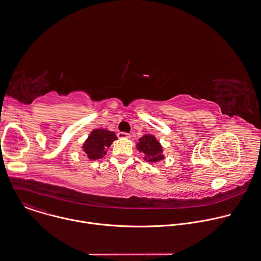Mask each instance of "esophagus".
Returning a JSON list of instances; mask_svg holds the SVG:
<instances>
[{"instance_id":"34e87169","label":"esophagus","mask_w":261,"mask_h":261,"mask_svg":"<svg viewBox=\"0 0 261 261\" xmlns=\"http://www.w3.org/2000/svg\"><path fill=\"white\" fill-rule=\"evenodd\" d=\"M118 137L119 138H130V134L129 133H126V132H119L118 133Z\"/></svg>"}]
</instances>
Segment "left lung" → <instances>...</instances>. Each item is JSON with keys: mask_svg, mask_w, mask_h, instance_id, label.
<instances>
[{"mask_svg": "<svg viewBox=\"0 0 261 261\" xmlns=\"http://www.w3.org/2000/svg\"><path fill=\"white\" fill-rule=\"evenodd\" d=\"M137 149L144 153V160L149 163H158L165 159L163 155V147L153 135L145 134L138 139Z\"/></svg>", "mask_w": 261, "mask_h": 261, "instance_id": "8db88e82", "label": "left lung"}]
</instances>
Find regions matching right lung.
<instances>
[{
	"mask_svg": "<svg viewBox=\"0 0 261 261\" xmlns=\"http://www.w3.org/2000/svg\"><path fill=\"white\" fill-rule=\"evenodd\" d=\"M118 139L115 132L106 129H94L82 145L88 160L95 161L103 158L114 140Z\"/></svg>",
	"mask_w": 261,
	"mask_h": 261,
	"instance_id": "obj_1",
	"label": "right lung"
}]
</instances>
